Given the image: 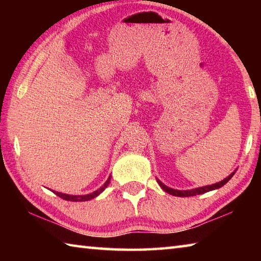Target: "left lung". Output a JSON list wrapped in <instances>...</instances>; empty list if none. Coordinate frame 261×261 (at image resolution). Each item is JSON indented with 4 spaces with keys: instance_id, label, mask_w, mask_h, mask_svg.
I'll return each mask as SVG.
<instances>
[{
    "instance_id": "obj_1",
    "label": "left lung",
    "mask_w": 261,
    "mask_h": 261,
    "mask_svg": "<svg viewBox=\"0 0 261 261\" xmlns=\"http://www.w3.org/2000/svg\"><path fill=\"white\" fill-rule=\"evenodd\" d=\"M236 173V170L231 173L230 175L228 176V177L224 178L223 180H221L219 183H215V184H212V185H206V187H201V188H196V189H192V190H175V189H171V188H168L167 185L163 184L162 182H160V179H156L160 187L165 190L167 193L169 194H173V196L176 197H191V196H197V194H202V193H206L208 191H212V190H215V189H219L221 187H223L224 184H226L229 179H230L233 174Z\"/></svg>"
}]
</instances>
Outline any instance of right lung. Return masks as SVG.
Masks as SVG:
<instances>
[{"mask_svg": "<svg viewBox=\"0 0 261 261\" xmlns=\"http://www.w3.org/2000/svg\"><path fill=\"white\" fill-rule=\"evenodd\" d=\"M110 177H112V176H109L108 179L106 180V183L99 190H96V191L92 192L90 194H84V196H71V194H65V193H61V192H55V191H53V192H54L56 196L62 198V199H65L68 201H87V200L93 199V198H95V197H98L99 194L108 187V184L110 182Z\"/></svg>", "mask_w": 261, "mask_h": 261, "instance_id": "1", "label": "right lung"}]
</instances>
